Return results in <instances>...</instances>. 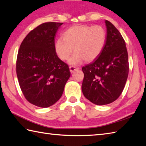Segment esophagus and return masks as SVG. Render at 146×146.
<instances>
[{
    "label": "esophagus",
    "instance_id": "34e87169",
    "mask_svg": "<svg viewBox=\"0 0 146 146\" xmlns=\"http://www.w3.org/2000/svg\"><path fill=\"white\" fill-rule=\"evenodd\" d=\"M79 69L78 67H76V66H70V71L71 73H73L74 71H76V70H78Z\"/></svg>",
    "mask_w": 146,
    "mask_h": 146
}]
</instances>
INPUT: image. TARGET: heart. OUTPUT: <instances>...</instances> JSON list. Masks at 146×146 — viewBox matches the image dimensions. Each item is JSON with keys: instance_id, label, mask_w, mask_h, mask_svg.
Masks as SVG:
<instances>
[{"instance_id": "1", "label": "heart", "mask_w": 146, "mask_h": 146, "mask_svg": "<svg viewBox=\"0 0 146 146\" xmlns=\"http://www.w3.org/2000/svg\"><path fill=\"white\" fill-rule=\"evenodd\" d=\"M63 38H58L54 43V49L61 60H69L71 65H78L85 60H95L103 51L107 40L106 31L101 26L76 25L65 30Z\"/></svg>"}]
</instances>
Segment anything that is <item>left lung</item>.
Masks as SVG:
<instances>
[{
    "instance_id": "left-lung-1",
    "label": "left lung",
    "mask_w": 146,
    "mask_h": 146,
    "mask_svg": "<svg viewBox=\"0 0 146 146\" xmlns=\"http://www.w3.org/2000/svg\"><path fill=\"white\" fill-rule=\"evenodd\" d=\"M107 40L97 58L82 68V90L85 97L97 105L109 104L122 94L129 74L128 53L120 32L105 20Z\"/></svg>"
}]
</instances>
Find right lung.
Listing matches in <instances>:
<instances>
[{
  "mask_svg": "<svg viewBox=\"0 0 146 146\" xmlns=\"http://www.w3.org/2000/svg\"><path fill=\"white\" fill-rule=\"evenodd\" d=\"M63 24H41L26 36L19 49V83L26 100L37 107H49L59 100L71 75L54 49L55 36Z\"/></svg>",
  "mask_w": 146,
  "mask_h": 146,
  "instance_id": "add662e5",
  "label": "right lung"
}]
</instances>
